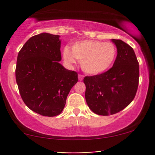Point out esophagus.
<instances>
[{
    "mask_svg": "<svg viewBox=\"0 0 155 155\" xmlns=\"http://www.w3.org/2000/svg\"><path fill=\"white\" fill-rule=\"evenodd\" d=\"M78 79H79V81H82L84 79V76L82 75H81V74H79V76H78Z\"/></svg>",
    "mask_w": 155,
    "mask_h": 155,
    "instance_id": "obj_1",
    "label": "esophagus"
}]
</instances>
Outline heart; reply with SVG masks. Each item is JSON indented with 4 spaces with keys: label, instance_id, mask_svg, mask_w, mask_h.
Here are the masks:
<instances>
[{
    "label": "heart",
    "instance_id": "b5f03b06",
    "mask_svg": "<svg viewBox=\"0 0 155 155\" xmlns=\"http://www.w3.org/2000/svg\"><path fill=\"white\" fill-rule=\"evenodd\" d=\"M117 49L111 42L84 40L74 43L71 51L68 47L63 49V58L69 64L81 63L84 72L90 75H99L106 72L114 63Z\"/></svg>",
    "mask_w": 155,
    "mask_h": 155
}]
</instances>
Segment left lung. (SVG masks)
<instances>
[{"label": "left lung", "instance_id": "left-lung-1", "mask_svg": "<svg viewBox=\"0 0 155 155\" xmlns=\"http://www.w3.org/2000/svg\"><path fill=\"white\" fill-rule=\"evenodd\" d=\"M111 41L117 49L111 68L84 79L89 108L103 116L114 114L127 107L136 96L139 79V65L133 48L122 40Z\"/></svg>", "mask_w": 155, "mask_h": 155}]
</instances>
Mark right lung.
<instances>
[{
    "instance_id": "right-lung-1",
    "label": "right lung",
    "mask_w": 155,
    "mask_h": 155,
    "mask_svg": "<svg viewBox=\"0 0 155 155\" xmlns=\"http://www.w3.org/2000/svg\"><path fill=\"white\" fill-rule=\"evenodd\" d=\"M60 35L42 33L28 39L19 51L15 74L19 91L30 109L42 116L59 115L78 74L65 68Z\"/></svg>"
}]
</instances>
